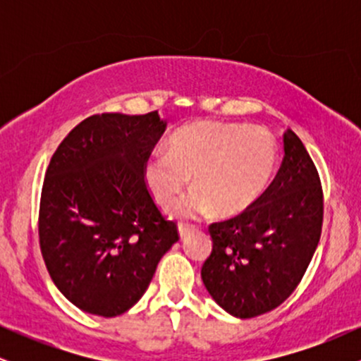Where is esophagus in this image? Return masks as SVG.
Returning a JSON list of instances; mask_svg holds the SVG:
<instances>
[{
    "label": "esophagus",
    "mask_w": 361,
    "mask_h": 361,
    "mask_svg": "<svg viewBox=\"0 0 361 361\" xmlns=\"http://www.w3.org/2000/svg\"><path fill=\"white\" fill-rule=\"evenodd\" d=\"M193 227L192 226H188V224H180V226H178V233H180V238L183 239V238H186V235L190 234V231H192Z\"/></svg>",
    "instance_id": "34e87169"
}]
</instances>
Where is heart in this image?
<instances>
[{
	"instance_id": "heart-1",
	"label": "heart",
	"mask_w": 361,
	"mask_h": 361,
	"mask_svg": "<svg viewBox=\"0 0 361 361\" xmlns=\"http://www.w3.org/2000/svg\"><path fill=\"white\" fill-rule=\"evenodd\" d=\"M279 163L267 128L204 120L178 128L168 147L144 164V180L161 207L175 204L193 176L195 192L175 207L178 217H221L246 212L263 197Z\"/></svg>"
}]
</instances>
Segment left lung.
<instances>
[{
	"label": "left lung",
	"mask_w": 361,
	"mask_h": 361,
	"mask_svg": "<svg viewBox=\"0 0 361 361\" xmlns=\"http://www.w3.org/2000/svg\"><path fill=\"white\" fill-rule=\"evenodd\" d=\"M283 161L246 212L209 226L212 252L202 267L207 292L231 316L270 312L292 295L322 229V188L295 132L283 135Z\"/></svg>",
	"instance_id": "8db88e82"
}]
</instances>
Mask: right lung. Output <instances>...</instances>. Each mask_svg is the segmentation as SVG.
Wrapping results in <instances>:
<instances>
[{
    "label": "right lung",
    "mask_w": 361,
    "mask_h": 361,
    "mask_svg": "<svg viewBox=\"0 0 361 361\" xmlns=\"http://www.w3.org/2000/svg\"><path fill=\"white\" fill-rule=\"evenodd\" d=\"M166 130L157 111L85 118L54 152L39 239L49 275L85 312L115 317L144 295L176 224L159 212L144 164Z\"/></svg>",
    "instance_id": "1"
}]
</instances>
